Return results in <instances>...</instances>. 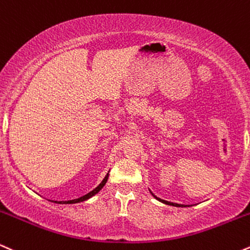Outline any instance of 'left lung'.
<instances>
[{
	"label": "left lung",
	"mask_w": 250,
	"mask_h": 250,
	"mask_svg": "<svg viewBox=\"0 0 250 250\" xmlns=\"http://www.w3.org/2000/svg\"><path fill=\"white\" fill-rule=\"evenodd\" d=\"M149 192H151V190H149ZM151 194L154 196L155 199H157L158 201H160V202H163V204H166V205H169V206H174V207H187V206H185V205H180V204H174V202H169V201H166V200H163V199H160V198H158V196H155L153 193L151 192Z\"/></svg>",
	"instance_id": "1"
}]
</instances>
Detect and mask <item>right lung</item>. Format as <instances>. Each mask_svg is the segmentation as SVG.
<instances>
[{"instance_id":"obj_1","label":"right lung","mask_w":250,"mask_h":250,"mask_svg":"<svg viewBox=\"0 0 250 250\" xmlns=\"http://www.w3.org/2000/svg\"><path fill=\"white\" fill-rule=\"evenodd\" d=\"M107 178H108V173H107L106 175H105V178L103 179L102 183L99 184L98 186H97L95 189L91 190V192H90V193H87V194H85V195H83V196H81V198L75 199V200H69V201H52V202H57V204H77V202H82V201L87 200V199H90L91 196H93L95 194H97V193H98L99 190H101V189L103 188V187H104V185L106 184V181H107Z\"/></svg>"}]
</instances>
